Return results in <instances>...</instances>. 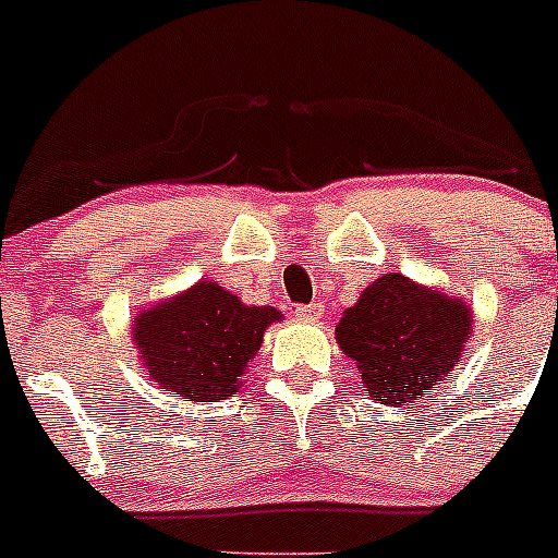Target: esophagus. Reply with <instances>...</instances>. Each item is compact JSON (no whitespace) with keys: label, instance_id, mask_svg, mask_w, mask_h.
<instances>
[{"label":"esophagus","instance_id":"1","mask_svg":"<svg viewBox=\"0 0 558 558\" xmlns=\"http://www.w3.org/2000/svg\"><path fill=\"white\" fill-rule=\"evenodd\" d=\"M322 311H325V305L311 303V305H296L294 314L305 322H316V319H322Z\"/></svg>","mask_w":558,"mask_h":558}]
</instances>
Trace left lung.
Returning <instances> with one entry per match:
<instances>
[{
	"instance_id": "left-lung-1",
	"label": "left lung",
	"mask_w": 558,
	"mask_h": 558,
	"mask_svg": "<svg viewBox=\"0 0 558 558\" xmlns=\"http://www.w3.org/2000/svg\"><path fill=\"white\" fill-rule=\"evenodd\" d=\"M471 308L399 272L383 275L343 311L336 338L374 402L402 408L444 383L471 338Z\"/></svg>"
}]
</instances>
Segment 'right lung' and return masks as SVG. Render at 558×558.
<instances>
[{
	"label": "right lung",
	"mask_w": 558,
	"mask_h": 558,
	"mask_svg": "<svg viewBox=\"0 0 558 558\" xmlns=\"http://www.w3.org/2000/svg\"><path fill=\"white\" fill-rule=\"evenodd\" d=\"M280 319L272 305H244L211 280L170 296L134 319V347L161 388L184 402H217L239 390L264 330Z\"/></svg>",
	"instance_id": "1"
}]
</instances>
